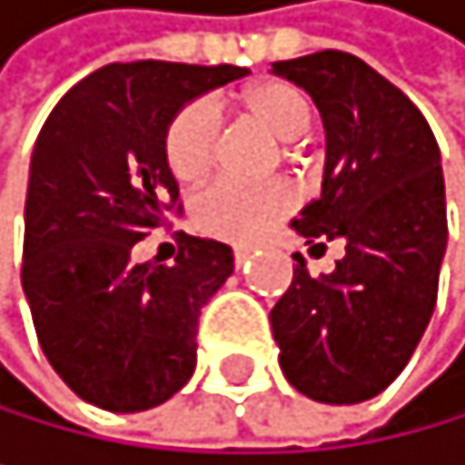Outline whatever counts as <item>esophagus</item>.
Instances as JSON below:
<instances>
[{
  "instance_id": "1",
  "label": "esophagus",
  "mask_w": 465,
  "mask_h": 465,
  "mask_svg": "<svg viewBox=\"0 0 465 465\" xmlns=\"http://www.w3.org/2000/svg\"><path fill=\"white\" fill-rule=\"evenodd\" d=\"M250 252H252V247H247V244H238V247H232L235 264H244V262L250 259Z\"/></svg>"
}]
</instances>
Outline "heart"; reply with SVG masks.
Masks as SVG:
<instances>
[{
    "instance_id": "b5f03b06",
    "label": "heart",
    "mask_w": 465,
    "mask_h": 465,
    "mask_svg": "<svg viewBox=\"0 0 465 465\" xmlns=\"http://www.w3.org/2000/svg\"><path fill=\"white\" fill-rule=\"evenodd\" d=\"M244 107L279 139H297L309 127V104L297 86L285 81H264L244 93ZM221 115L209 98H194L180 107L165 127L163 153L165 165L180 183H201L213 168L218 148ZM300 194L288 180L235 183L215 180L192 203L197 230L223 242H252L279 218L297 206Z\"/></svg>"
}]
</instances>
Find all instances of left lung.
Masks as SVG:
<instances>
[{"label": "left lung", "mask_w": 465, "mask_h": 465, "mask_svg": "<svg viewBox=\"0 0 465 465\" xmlns=\"http://www.w3.org/2000/svg\"><path fill=\"white\" fill-rule=\"evenodd\" d=\"M273 72L314 98L326 127V177L293 230L312 250L346 256L293 279L271 312L279 367L302 396L355 405L405 370L437 305L446 252L440 148L413 101L364 60L326 49L276 60Z\"/></svg>", "instance_id": "obj_1"}]
</instances>
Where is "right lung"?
Listing matches in <instances>:
<instances>
[{"mask_svg":"<svg viewBox=\"0 0 465 465\" xmlns=\"http://www.w3.org/2000/svg\"><path fill=\"white\" fill-rule=\"evenodd\" d=\"M244 66L107 64L57 101L31 156L23 291L54 372L113 413L163 405L192 379L197 317L232 273V250L177 235L174 264L134 262L180 189L163 139L186 101Z\"/></svg>","mask_w":465,"mask_h":465,"instance_id":"1","label":"right lung"}]
</instances>
